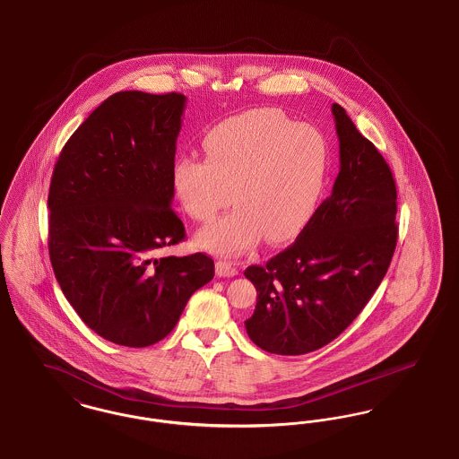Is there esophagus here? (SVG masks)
I'll return each instance as SVG.
<instances>
[{
  "label": "esophagus",
  "mask_w": 459,
  "mask_h": 459,
  "mask_svg": "<svg viewBox=\"0 0 459 459\" xmlns=\"http://www.w3.org/2000/svg\"><path fill=\"white\" fill-rule=\"evenodd\" d=\"M216 274L221 278H231L238 274V267L230 261H218L216 263Z\"/></svg>",
  "instance_id": "esophagus-1"
}]
</instances>
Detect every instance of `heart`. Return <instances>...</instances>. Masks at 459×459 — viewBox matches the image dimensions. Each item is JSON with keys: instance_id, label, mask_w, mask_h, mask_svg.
<instances>
[{"instance_id": "obj_1", "label": "heart", "mask_w": 459, "mask_h": 459, "mask_svg": "<svg viewBox=\"0 0 459 459\" xmlns=\"http://www.w3.org/2000/svg\"><path fill=\"white\" fill-rule=\"evenodd\" d=\"M202 152L205 160L172 162L170 186L181 209L207 222L230 200L237 207L200 231V247L238 255L264 235L290 240L313 218L330 164L328 142L314 126L280 108H254L211 127Z\"/></svg>"}]
</instances>
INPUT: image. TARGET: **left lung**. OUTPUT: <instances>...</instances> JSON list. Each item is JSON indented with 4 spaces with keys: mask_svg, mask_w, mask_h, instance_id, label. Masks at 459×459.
Here are the masks:
<instances>
[{
    "mask_svg": "<svg viewBox=\"0 0 459 459\" xmlns=\"http://www.w3.org/2000/svg\"><path fill=\"white\" fill-rule=\"evenodd\" d=\"M332 112L340 142L332 195L297 240L243 273L257 290L247 333L271 354L300 356L335 340L382 283L397 245L392 170L338 103Z\"/></svg>",
    "mask_w": 459,
    "mask_h": 459,
    "instance_id": "left-lung-1",
    "label": "left lung"
}]
</instances>
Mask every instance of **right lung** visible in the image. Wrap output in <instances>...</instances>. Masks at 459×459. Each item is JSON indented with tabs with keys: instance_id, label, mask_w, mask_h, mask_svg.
I'll use <instances>...</instances> for the list:
<instances>
[{
	"instance_id": "obj_1",
	"label": "right lung",
	"mask_w": 459,
	"mask_h": 459,
	"mask_svg": "<svg viewBox=\"0 0 459 459\" xmlns=\"http://www.w3.org/2000/svg\"><path fill=\"white\" fill-rule=\"evenodd\" d=\"M186 98L119 91L62 148L48 194L49 261L79 317L100 337L148 347L168 337L194 291L214 278L170 209V168Z\"/></svg>"
}]
</instances>
